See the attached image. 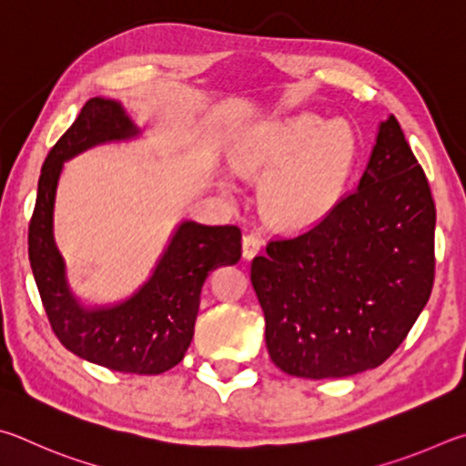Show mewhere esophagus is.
I'll use <instances>...</instances> for the list:
<instances>
[{"mask_svg": "<svg viewBox=\"0 0 466 466\" xmlns=\"http://www.w3.org/2000/svg\"><path fill=\"white\" fill-rule=\"evenodd\" d=\"M264 241L262 238H259L258 233H246L243 235V241H241V248H243V258L246 259H251L256 254H259V249H262Z\"/></svg>", "mask_w": 466, "mask_h": 466, "instance_id": "1", "label": "esophagus"}]
</instances>
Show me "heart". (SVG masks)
Returning a JSON list of instances; mask_svg holds the SVG:
<instances>
[{"instance_id": "obj_1", "label": "heart", "mask_w": 466, "mask_h": 466, "mask_svg": "<svg viewBox=\"0 0 466 466\" xmlns=\"http://www.w3.org/2000/svg\"><path fill=\"white\" fill-rule=\"evenodd\" d=\"M321 127L319 116L300 114L256 130L235 155L241 171L283 166L268 190L270 210L280 223L307 225L325 215L352 169L356 157L352 128L346 122H333L318 136Z\"/></svg>"}]
</instances>
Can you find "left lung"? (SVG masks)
<instances>
[{"label":"left lung","instance_id":"left-lung-1","mask_svg":"<svg viewBox=\"0 0 466 466\" xmlns=\"http://www.w3.org/2000/svg\"><path fill=\"white\" fill-rule=\"evenodd\" d=\"M434 228L428 177L390 116L360 186L251 262L272 362L315 380L385 362L434 287Z\"/></svg>","mask_w":466,"mask_h":466}]
</instances>
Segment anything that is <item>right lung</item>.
<instances>
[{
  "label": "right lung",
  "instance_id": "right-lung-1",
  "mask_svg": "<svg viewBox=\"0 0 466 466\" xmlns=\"http://www.w3.org/2000/svg\"><path fill=\"white\" fill-rule=\"evenodd\" d=\"M135 135L118 102L92 97L48 151L28 227V256L48 323L84 360L130 374H161L182 360L194 336L200 290L210 270L241 258L238 225H179L151 280L127 303L86 311L71 297L53 239L55 192L63 161L96 143Z\"/></svg>",
  "mask_w": 466,
  "mask_h": 466
}]
</instances>
